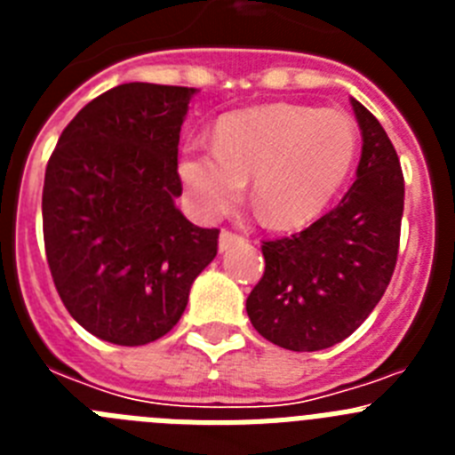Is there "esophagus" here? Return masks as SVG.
<instances>
[{
  "label": "esophagus",
  "mask_w": 455,
  "mask_h": 455,
  "mask_svg": "<svg viewBox=\"0 0 455 455\" xmlns=\"http://www.w3.org/2000/svg\"><path fill=\"white\" fill-rule=\"evenodd\" d=\"M243 241L246 239H243L241 235H235V232H230V230H223L219 236V251L223 252V251H228V248L236 246V243H243Z\"/></svg>",
  "instance_id": "esophagus-1"
}]
</instances>
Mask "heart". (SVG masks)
Returning a JSON list of instances; mask_svg holds the SVG:
<instances>
[{"instance_id":"heart-1","label":"heart","mask_w":455,"mask_h":455,"mask_svg":"<svg viewBox=\"0 0 455 455\" xmlns=\"http://www.w3.org/2000/svg\"><path fill=\"white\" fill-rule=\"evenodd\" d=\"M355 159V130L339 111L273 102L216 123L214 146L188 143L180 180L204 219L228 214L251 180V200L277 230L303 228L328 207Z\"/></svg>"}]
</instances>
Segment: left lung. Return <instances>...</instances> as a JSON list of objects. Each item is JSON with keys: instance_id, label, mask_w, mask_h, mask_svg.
<instances>
[{"instance_id": "1", "label": "left lung", "mask_w": 455, "mask_h": 455, "mask_svg": "<svg viewBox=\"0 0 455 455\" xmlns=\"http://www.w3.org/2000/svg\"><path fill=\"white\" fill-rule=\"evenodd\" d=\"M363 132L357 180L335 209L283 239L264 241L262 280L246 312L264 339L321 351L357 331L392 280L403 216V172L383 124L351 100Z\"/></svg>"}]
</instances>
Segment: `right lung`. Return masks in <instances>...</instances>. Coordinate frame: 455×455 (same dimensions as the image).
Masks as SVG:
<instances>
[{"label": "right lung", "instance_id": "add662e5", "mask_svg": "<svg viewBox=\"0 0 455 455\" xmlns=\"http://www.w3.org/2000/svg\"><path fill=\"white\" fill-rule=\"evenodd\" d=\"M196 88L120 84L70 120L43 187L56 291L91 335L140 347L172 331L219 230L175 207L180 130Z\"/></svg>", "mask_w": 455, "mask_h": 455}]
</instances>
